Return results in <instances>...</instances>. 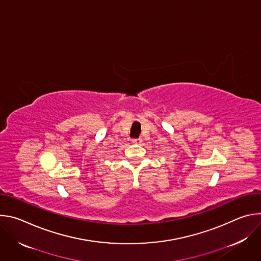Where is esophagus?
I'll use <instances>...</instances> for the list:
<instances>
[{
  "label": "esophagus",
  "instance_id": "esophagus-1",
  "mask_svg": "<svg viewBox=\"0 0 261 261\" xmlns=\"http://www.w3.org/2000/svg\"><path fill=\"white\" fill-rule=\"evenodd\" d=\"M141 141H142V139H141L140 137H138V138H133V139H132V142L135 143V144H140Z\"/></svg>",
  "mask_w": 261,
  "mask_h": 261
}]
</instances>
